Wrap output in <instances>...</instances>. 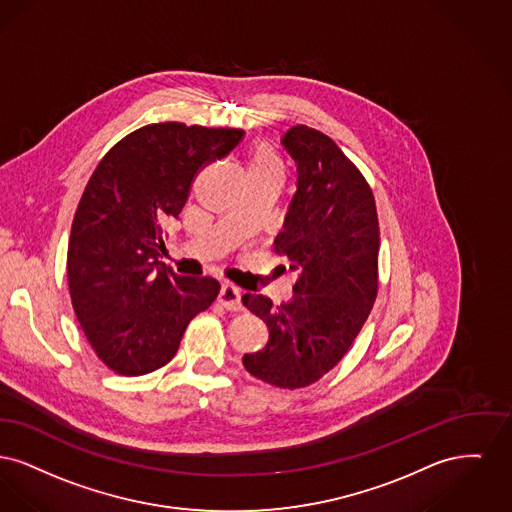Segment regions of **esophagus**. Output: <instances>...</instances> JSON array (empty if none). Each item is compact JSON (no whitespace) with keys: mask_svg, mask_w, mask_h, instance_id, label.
Returning <instances> with one entry per match:
<instances>
[{"mask_svg":"<svg viewBox=\"0 0 512 512\" xmlns=\"http://www.w3.org/2000/svg\"><path fill=\"white\" fill-rule=\"evenodd\" d=\"M219 302L227 308V310H241L243 308V293L241 289H237L231 283H223L221 291H219Z\"/></svg>","mask_w":512,"mask_h":512,"instance_id":"obj_1","label":"esophagus"}]
</instances>
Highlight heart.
Instances as JSON below:
<instances>
[{"label": "heart", "instance_id": "heart-1", "mask_svg": "<svg viewBox=\"0 0 512 512\" xmlns=\"http://www.w3.org/2000/svg\"><path fill=\"white\" fill-rule=\"evenodd\" d=\"M250 169H260V171H277L281 173L283 171V165L281 160L277 158V154L268 148V146H260L254 156H252V162H250Z\"/></svg>", "mask_w": 512, "mask_h": 512}]
</instances>
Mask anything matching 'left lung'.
I'll return each mask as SVG.
<instances>
[{"label": "left lung", "mask_w": 512, "mask_h": 512, "mask_svg": "<svg viewBox=\"0 0 512 512\" xmlns=\"http://www.w3.org/2000/svg\"><path fill=\"white\" fill-rule=\"evenodd\" d=\"M283 148L295 160L296 192L275 252L296 273L293 296L273 304L244 295L268 325V345L244 368L269 385L300 389L325 376L350 349L377 295L376 200L341 148L316 129L291 127Z\"/></svg>", "instance_id": "1"}]
</instances>
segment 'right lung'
I'll use <instances>...</instances> for the list:
<instances>
[{
    "label": "right lung",
    "instance_id": "add662e5",
    "mask_svg": "<svg viewBox=\"0 0 512 512\" xmlns=\"http://www.w3.org/2000/svg\"><path fill=\"white\" fill-rule=\"evenodd\" d=\"M241 129L183 123L142 127L98 163L71 227L67 279L82 331L121 376H144L179 349L190 320L219 295L214 277L177 275L160 262L196 173L227 156Z\"/></svg>",
    "mask_w": 512,
    "mask_h": 512
}]
</instances>
